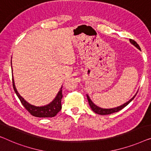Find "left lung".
Returning <instances> with one entry per match:
<instances>
[{
  "label": "left lung",
  "instance_id": "obj_1",
  "mask_svg": "<svg viewBox=\"0 0 151 151\" xmlns=\"http://www.w3.org/2000/svg\"><path fill=\"white\" fill-rule=\"evenodd\" d=\"M129 41H130L131 44H132L133 46H135V47H136L137 48H138L139 50H140L139 46L136 43V42H135L134 40H131V39L129 40ZM137 93L132 98H131V99L129 100V101H127V103H124V104H123V105H120V106H118V107H114V108H110V109H105V108L100 107H99V106L96 105L92 101V100L90 99V96H89L88 94H87V99H88L89 105H90L91 109H92L93 111L95 112V113L97 114H99V115H108V114H111L115 113V112H117L118 111H120V110H121L122 109H123V108H124V107H126V106L128 105V104L130 103L131 102L133 101V99H134V98L135 97V96H136Z\"/></svg>",
  "mask_w": 151,
  "mask_h": 151
}]
</instances>
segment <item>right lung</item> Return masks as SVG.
Wrapping results in <instances>:
<instances>
[{
    "label": "right lung",
    "mask_w": 151,
    "mask_h": 151,
    "mask_svg": "<svg viewBox=\"0 0 151 151\" xmlns=\"http://www.w3.org/2000/svg\"><path fill=\"white\" fill-rule=\"evenodd\" d=\"M11 65H12V61H11ZM13 73V70H12ZM12 81H13V88L14 89L15 92L17 96H18V99H20V101L23 106L25 107L27 111L30 113L31 115L35 117H39V118H51L54 117L57 115V114L60 111L61 109V99H62L63 95H62V86L59 91L57 93V96H55V99L50 102V103L47 104V105H44V106H35L33 105H31L29 103H28L26 100L22 96H20V94H19L18 90L16 88L14 83V76H12Z\"/></svg>",
    "instance_id": "right-lung-1"
}]
</instances>
